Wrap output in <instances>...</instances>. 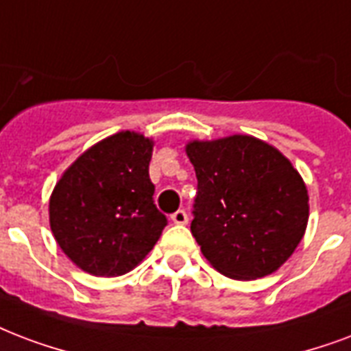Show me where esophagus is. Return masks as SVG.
I'll return each mask as SVG.
<instances>
[{
    "instance_id": "esophagus-1",
    "label": "esophagus",
    "mask_w": 351,
    "mask_h": 351,
    "mask_svg": "<svg viewBox=\"0 0 351 351\" xmlns=\"http://www.w3.org/2000/svg\"><path fill=\"white\" fill-rule=\"evenodd\" d=\"M171 221L175 224H187V213L184 210H178L171 215Z\"/></svg>"
}]
</instances>
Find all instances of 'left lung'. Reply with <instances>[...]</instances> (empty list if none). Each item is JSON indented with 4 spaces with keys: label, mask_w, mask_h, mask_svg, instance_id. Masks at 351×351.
Segmentation results:
<instances>
[{
    "label": "left lung",
    "mask_w": 351,
    "mask_h": 351,
    "mask_svg": "<svg viewBox=\"0 0 351 351\" xmlns=\"http://www.w3.org/2000/svg\"><path fill=\"white\" fill-rule=\"evenodd\" d=\"M186 154L199 180L191 234L204 258L234 280L276 272L309 219L306 182L291 160L248 134L191 140Z\"/></svg>",
    "instance_id": "1"
}]
</instances>
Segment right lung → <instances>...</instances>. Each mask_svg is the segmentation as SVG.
I'll list each match as a JSON object with an SVG mask.
<instances>
[{"label":"right lung","mask_w":351,"mask_h":351,"mask_svg":"<svg viewBox=\"0 0 351 351\" xmlns=\"http://www.w3.org/2000/svg\"><path fill=\"white\" fill-rule=\"evenodd\" d=\"M154 140L121 130L82 152L49 197V226L62 252L92 276L127 274L167 224L154 206Z\"/></svg>","instance_id":"add662e5"}]
</instances>
